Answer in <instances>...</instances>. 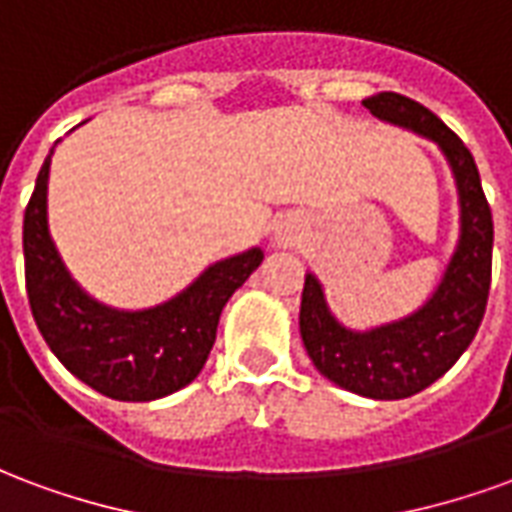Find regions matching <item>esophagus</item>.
Listing matches in <instances>:
<instances>
[{
    "label": "esophagus",
    "mask_w": 512,
    "mask_h": 512,
    "mask_svg": "<svg viewBox=\"0 0 512 512\" xmlns=\"http://www.w3.org/2000/svg\"><path fill=\"white\" fill-rule=\"evenodd\" d=\"M285 241H288V238H285Z\"/></svg>",
    "instance_id": "esophagus-1"
}]
</instances>
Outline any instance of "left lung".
Returning a JSON list of instances; mask_svg holds the SVG:
<instances>
[{"instance_id":"8db88e82","label":"left lung","mask_w":512,"mask_h":512,"mask_svg":"<svg viewBox=\"0 0 512 512\" xmlns=\"http://www.w3.org/2000/svg\"><path fill=\"white\" fill-rule=\"evenodd\" d=\"M362 104L384 123L436 142L452 169L461 202V235L439 288L417 312L367 332L345 329L326 304L315 274L304 277L299 329L318 373L373 400H400L439 381L480 329L491 288L494 219L469 147L430 109L397 93Z\"/></svg>"}]
</instances>
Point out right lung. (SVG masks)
Returning <instances> with one entry per match:
<instances>
[{"label": "right lung", "mask_w": 512, "mask_h": 512, "mask_svg": "<svg viewBox=\"0 0 512 512\" xmlns=\"http://www.w3.org/2000/svg\"><path fill=\"white\" fill-rule=\"evenodd\" d=\"M43 161L24 211V266L35 323L73 376L112 400L145 403L200 376L224 304L263 263L252 246L202 271L189 288L150 310H115L71 277L49 233V167Z\"/></svg>", "instance_id": "add662e5"}]
</instances>
